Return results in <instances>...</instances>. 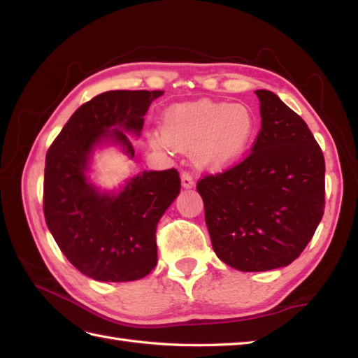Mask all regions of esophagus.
Here are the masks:
<instances>
[{"mask_svg": "<svg viewBox=\"0 0 358 358\" xmlns=\"http://www.w3.org/2000/svg\"><path fill=\"white\" fill-rule=\"evenodd\" d=\"M181 186H183L185 189H192L195 186V181H194L191 173H187V172L181 173Z\"/></svg>", "mask_w": 358, "mask_h": 358, "instance_id": "esophagus-1", "label": "esophagus"}]
</instances>
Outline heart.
I'll list each match as a JSON object with an SVG mask.
<instances>
[{"label": "heart", "instance_id": "obj_1", "mask_svg": "<svg viewBox=\"0 0 358 358\" xmlns=\"http://www.w3.org/2000/svg\"><path fill=\"white\" fill-rule=\"evenodd\" d=\"M254 132L255 117L248 106L199 100L171 106L152 144L164 150L192 148L196 164L218 172L245 155Z\"/></svg>", "mask_w": 358, "mask_h": 358}]
</instances>
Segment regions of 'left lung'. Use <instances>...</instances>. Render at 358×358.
<instances>
[{
  "label": "left lung",
  "mask_w": 358,
  "mask_h": 358,
  "mask_svg": "<svg viewBox=\"0 0 358 358\" xmlns=\"http://www.w3.org/2000/svg\"><path fill=\"white\" fill-rule=\"evenodd\" d=\"M262 131L232 169L199 181L212 248L243 272L291 264L324 209V158L308 124L271 90H255Z\"/></svg>",
  "instance_id": "obj_1"
}]
</instances>
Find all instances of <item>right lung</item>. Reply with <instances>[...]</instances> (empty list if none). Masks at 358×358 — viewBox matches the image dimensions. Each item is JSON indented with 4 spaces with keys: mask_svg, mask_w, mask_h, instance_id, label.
<instances>
[{
    "mask_svg": "<svg viewBox=\"0 0 358 358\" xmlns=\"http://www.w3.org/2000/svg\"><path fill=\"white\" fill-rule=\"evenodd\" d=\"M162 90H109L73 112L49 148L44 217L53 240L75 268L96 281H134L157 266L155 231L180 194L175 169L143 171L118 187L92 178L98 150L117 148L132 159L144 115Z\"/></svg>",
    "mask_w": 358,
    "mask_h": 358,
    "instance_id": "right-lung-1",
    "label": "right lung"
}]
</instances>
